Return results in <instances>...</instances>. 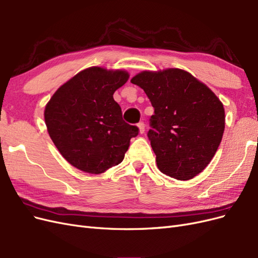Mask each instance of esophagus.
<instances>
[{"label": "esophagus", "instance_id": "34e87169", "mask_svg": "<svg viewBox=\"0 0 258 258\" xmlns=\"http://www.w3.org/2000/svg\"><path fill=\"white\" fill-rule=\"evenodd\" d=\"M138 127H139V129H140V134H144V131H145V123H144L143 121H140V122L138 123Z\"/></svg>", "mask_w": 258, "mask_h": 258}]
</instances>
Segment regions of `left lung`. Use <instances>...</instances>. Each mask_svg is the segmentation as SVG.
<instances>
[{
	"label": "left lung",
	"mask_w": 258,
	"mask_h": 258,
	"mask_svg": "<svg viewBox=\"0 0 258 258\" xmlns=\"http://www.w3.org/2000/svg\"><path fill=\"white\" fill-rule=\"evenodd\" d=\"M131 83L154 107L147 132L163 174L187 181L212 160L225 129L223 103L215 93L181 69L143 71Z\"/></svg>",
	"instance_id": "obj_1"
}]
</instances>
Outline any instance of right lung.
Here are the masks:
<instances>
[{
  "instance_id": "obj_1",
  "label": "right lung",
  "mask_w": 258,
  "mask_h": 258,
  "mask_svg": "<svg viewBox=\"0 0 258 258\" xmlns=\"http://www.w3.org/2000/svg\"><path fill=\"white\" fill-rule=\"evenodd\" d=\"M122 70L92 67L63 84L46 104L49 137L68 162L91 174L120 163L139 128L122 119L114 92L126 83Z\"/></svg>"
}]
</instances>
